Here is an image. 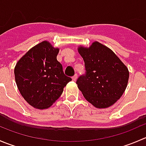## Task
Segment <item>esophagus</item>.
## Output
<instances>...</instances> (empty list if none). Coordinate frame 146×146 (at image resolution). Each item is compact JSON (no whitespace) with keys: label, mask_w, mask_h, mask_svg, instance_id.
<instances>
[{"label":"esophagus","mask_w":146,"mask_h":146,"mask_svg":"<svg viewBox=\"0 0 146 146\" xmlns=\"http://www.w3.org/2000/svg\"><path fill=\"white\" fill-rule=\"evenodd\" d=\"M77 78H78V75L77 74H76L74 76H73V78H72V79H73V81H76Z\"/></svg>","instance_id":"1"}]
</instances>
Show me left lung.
Returning <instances> with one entry per match:
<instances>
[{
	"label": "left lung",
	"instance_id": "left-lung-1",
	"mask_svg": "<svg viewBox=\"0 0 146 146\" xmlns=\"http://www.w3.org/2000/svg\"><path fill=\"white\" fill-rule=\"evenodd\" d=\"M86 74L78 79V88L87 101L98 109L111 107L118 101L128 85L126 66L105 45L95 42L90 46H78Z\"/></svg>",
	"mask_w": 146,
	"mask_h": 146
}]
</instances>
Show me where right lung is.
<instances>
[{
	"label": "right lung",
	"instance_id": "right-lung-1",
	"mask_svg": "<svg viewBox=\"0 0 146 146\" xmlns=\"http://www.w3.org/2000/svg\"><path fill=\"white\" fill-rule=\"evenodd\" d=\"M59 50L48 41H43L32 47L15 66L17 88L34 108H49L72 80L65 76L62 66L57 61Z\"/></svg>",
	"mask_w": 146,
	"mask_h": 146
}]
</instances>
